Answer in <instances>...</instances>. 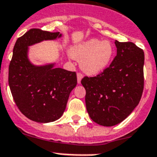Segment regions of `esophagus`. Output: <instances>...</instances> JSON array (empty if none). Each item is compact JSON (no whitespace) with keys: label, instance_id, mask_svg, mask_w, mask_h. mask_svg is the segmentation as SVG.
Masks as SVG:
<instances>
[{"label":"esophagus","instance_id":"34e87169","mask_svg":"<svg viewBox=\"0 0 157 157\" xmlns=\"http://www.w3.org/2000/svg\"><path fill=\"white\" fill-rule=\"evenodd\" d=\"M77 83H78V84H80L81 79L83 78V74H82L81 73H77Z\"/></svg>","mask_w":157,"mask_h":157}]
</instances>
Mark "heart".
Returning a JSON list of instances; mask_svg holds the SVG:
<instances>
[{
    "label": "heart",
    "mask_w": 157,
    "mask_h": 157,
    "mask_svg": "<svg viewBox=\"0 0 157 157\" xmlns=\"http://www.w3.org/2000/svg\"><path fill=\"white\" fill-rule=\"evenodd\" d=\"M72 57L80 62V67L89 75L101 73L109 66L114 56V48L108 40L91 39L76 46Z\"/></svg>",
    "instance_id": "obj_1"
}]
</instances>
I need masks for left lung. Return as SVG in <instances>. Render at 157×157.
<instances>
[{"mask_svg":"<svg viewBox=\"0 0 157 157\" xmlns=\"http://www.w3.org/2000/svg\"><path fill=\"white\" fill-rule=\"evenodd\" d=\"M117 56L104 71L84 77L87 111L94 122L106 127L122 122L138 105L144 88L143 50L132 42L116 40Z\"/></svg>","mask_w":157,"mask_h":157,"instance_id":"8db88e82","label":"left lung"}]
</instances>
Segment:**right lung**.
Here are the masks:
<instances>
[{
  "mask_svg": "<svg viewBox=\"0 0 157 157\" xmlns=\"http://www.w3.org/2000/svg\"><path fill=\"white\" fill-rule=\"evenodd\" d=\"M51 33L30 29L17 39L8 68V84L20 112L31 121L48 123L64 113L70 92L77 83L76 72L55 68L54 64L36 66L29 61L28 47L42 40L61 37Z\"/></svg>",
  "mask_w": 157,
  "mask_h": 157,
  "instance_id": "obj_1",
  "label": "right lung"
}]
</instances>
